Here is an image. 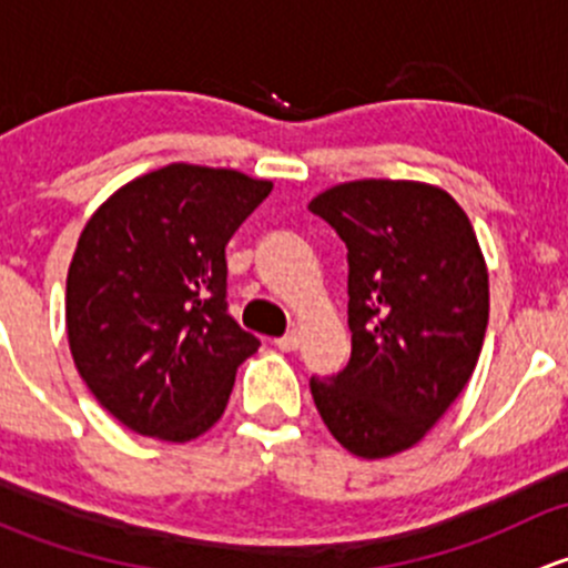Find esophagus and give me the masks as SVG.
<instances>
[{
  "label": "esophagus",
  "instance_id": "obj_1",
  "mask_svg": "<svg viewBox=\"0 0 568 568\" xmlns=\"http://www.w3.org/2000/svg\"><path fill=\"white\" fill-rule=\"evenodd\" d=\"M274 346H277L280 352H296V348H300V332H288V335L277 337Z\"/></svg>",
  "mask_w": 568,
  "mask_h": 568
}]
</instances>
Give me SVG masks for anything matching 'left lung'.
<instances>
[{
    "label": "left lung",
    "mask_w": 568,
    "mask_h": 568,
    "mask_svg": "<svg viewBox=\"0 0 568 568\" xmlns=\"http://www.w3.org/2000/svg\"><path fill=\"white\" fill-rule=\"evenodd\" d=\"M307 209L348 247L352 359L311 379L321 420L359 459L420 443L473 376L489 324V272L467 214L445 189L365 178Z\"/></svg>",
    "instance_id": "1"
}]
</instances>
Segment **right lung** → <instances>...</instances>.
Returning <instances> with one entry per match:
<instances>
[{"label": "right lung", "mask_w": 568, "mask_h": 568, "mask_svg": "<svg viewBox=\"0 0 568 568\" xmlns=\"http://www.w3.org/2000/svg\"><path fill=\"white\" fill-rule=\"evenodd\" d=\"M272 181L168 164L93 211L68 266L65 329L90 393L125 428L189 443L261 346L227 316L225 247Z\"/></svg>", "instance_id": "add662e5"}]
</instances>
